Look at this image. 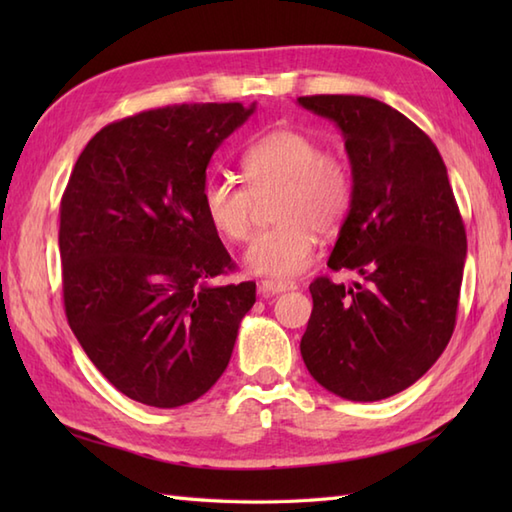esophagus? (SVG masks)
<instances>
[{"label": "esophagus", "mask_w": 512, "mask_h": 512, "mask_svg": "<svg viewBox=\"0 0 512 512\" xmlns=\"http://www.w3.org/2000/svg\"><path fill=\"white\" fill-rule=\"evenodd\" d=\"M297 286L292 281H279V279H264L259 284V295H279V292L295 290Z\"/></svg>", "instance_id": "esophagus-1"}]
</instances>
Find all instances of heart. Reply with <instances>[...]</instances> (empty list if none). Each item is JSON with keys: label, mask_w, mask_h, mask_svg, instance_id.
I'll return each mask as SVG.
<instances>
[{"label": "heart", "mask_w": 512, "mask_h": 512, "mask_svg": "<svg viewBox=\"0 0 512 512\" xmlns=\"http://www.w3.org/2000/svg\"><path fill=\"white\" fill-rule=\"evenodd\" d=\"M248 189L233 178L211 176L202 184V211L226 242H246L255 198L279 189L277 224L248 246L244 264L255 275L295 277L317 248V231L334 233L350 213L352 178L341 160L325 156L317 140L295 129H275L242 154Z\"/></svg>", "instance_id": "heart-1"}]
</instances>
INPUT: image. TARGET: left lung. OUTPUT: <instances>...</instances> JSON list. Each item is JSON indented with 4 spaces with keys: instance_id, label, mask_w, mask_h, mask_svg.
I'll return each instance as SVG.
<instances>
[{
    "instance_id": "8db88e82",
    "label": "left lung",
    "mask_w": 512,
    "mask_h": 512,
    "mask_svg": "<svg viewBox=\"0 0 512 512\" xmlns=\"http://www.w3.org/2000/svg\"><path fill=\"white\" fill-rule=\"evenodd\" d=\"M297 103L345 138L352 204L328 266L365 281H312L303 363L336 396L383 400L427 374L451 339L466 257L462 215L438 147L405 114L352 94Z\"/></svg>"
}]
</instances>
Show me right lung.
<instances>
[{
    "label": "right lung",
    "instance_id": "obj_1",
    "mask_svg": "<svg viewBox=\"0 0 512 512\" xmlns=\"http://www.w3.org/2000/svg\"><path fill=\"white\" fill-rule=\"evenodd\" d=\"M255 103H193L103 127L61 198L63 306L85 354L136 402L173 409L231 361L255 284L215 286L235 264L202 211L213 151Z\"/></svg>",
    "mask_w": 512,
    "mask_h": 512
}]
</instances>
